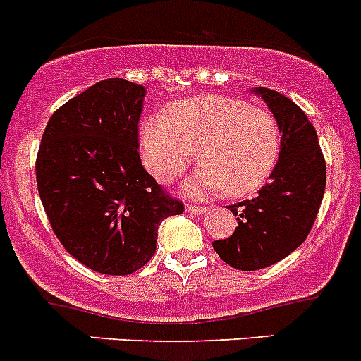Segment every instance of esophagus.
<instances>
[{
	"label": "esophagus",
	"instance_id": "esophagus-1",
	"mask_svg": "<svg viewBox=\"0 0 361 361\" xmlns=\"http://www.w3.org/2000/svg\"><path fill=\"white\" fill-rule=\"evenodd\" d=\"M185 209H187V212H190V214H205L207 212V207L202 205H187Z\"/></svg>",
	"mask_w": 361,
	"mask_h": 361
}]
</instances>
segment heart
<instances>
[{"mask_svg": "<svg viewBox=\"0 0 361 361\" xmlns=\"http://www.w3.org/2000/svg\"><path fill=\"white\" fill-rule=\"evenodd\" d=\"M140 145L156 180H174L196 150L202 165L185 181V192L205 196L225 187L228 196L240 198L267 183L280 158L281 134L262 106L231 96H200L147 118Z\"/></svg>", "mask_w": 361, "mask_h": 361, "instance_id": "heart-1", "label": "heart"}]
</instances>
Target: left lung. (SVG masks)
I'll list each match as a JSON object with an SVG mask.
<instances>
[{
  "label": "left lung",
  "mask_w": 361,
  "mask_h": 361,
  "mask_svg": "<svg viewBox=\"0 0 361 361\" xmlns=\"http://www.w3.org/2000/svg\"><path fill=\"white\" fill-rule=\"evenodd\" d=\"M252 92L267 103L278 121L281 149L258 196L228 207L238 216L233 236L212 243L219 258L238 271L271 267L302 245L325 192V159L305 112L276 90L258 87Z\"/></svg>",
  "instance_id": "left-lung-1"
}]
</instances>
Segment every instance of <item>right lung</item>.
<instances>
[{"mask_svg": "<svg viewBox=\"0 0 361 361\" xmlns=\"http://www.w3.org/2000/svg\"><path fill=\"white\" fill-rule=\"evenodd\" d=\"M143 99L137 83L98 81L52 114L37 152V192L52 231L102 274L142 269L156 252L159 224L183 212L142 165Z\"/></svg>", "mask_w": 361, "mask_h": 361, "instance_id": "obj_1", "label": "right lung"}]
</instances>
